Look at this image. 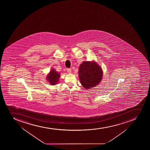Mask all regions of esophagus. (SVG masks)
<instances>
[{"mask_svg": "<svg viewBox=\"0 0 150 150\" xmlns=\"http://www.w3.org/2000/svg\"><path fill=\"white\" fill-rule=\"evenodd\" d=\"M67 72L69 73H71V68H67Z\"/></svg>", "mask_w": 150, "mask_h": 150, "instance_id": "esophagus-1", "label": "esophagus"}]
</instances>
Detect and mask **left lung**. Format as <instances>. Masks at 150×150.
<instances>
[{"mask_svg": "<svg viewBox=\"0 0 150 150\" xmlns=\"http://www.w3.org/2000/svg\"><path fill=\"white\" fill-rule=\"evenodd\" d=\"M78 74L81 85L86 89L96 86L102 79V69L94 61H86L81 64Z\"/></svg>", "mask_w": 150, "mask_h": 150, "instance_id": "8db88e82", "label": "left lung"}]
</instances>
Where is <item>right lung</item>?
Masks as SVG:
<instances>
[{"label": "right lung", "mask_w": 150, "mask_h": 150, "mask_svg": "<svg viewBox=\"0 0 150 150\" xmlns=\"http://www.w3.org/2000/svg\"><path fill=\"white\" fill-rule=\"evenodd\" d=\"M60 74L57 72L54 68H52L47 75V80L49 82L51 85H56L59 82Z\"/></svg>", "instance_id": "add662e5"}]
</instances>
